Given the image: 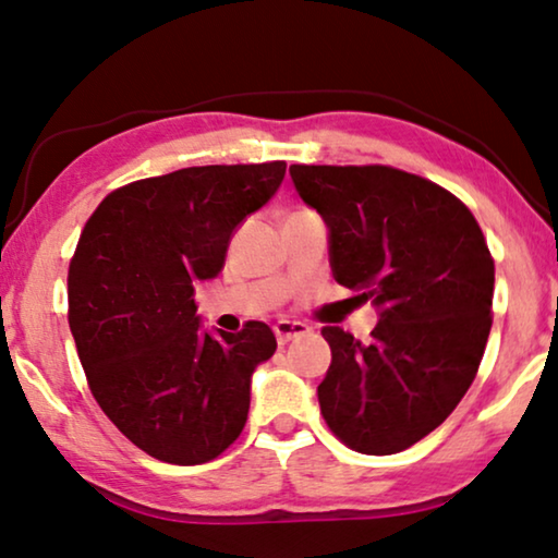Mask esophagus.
<instances>
[{
    "mask_svg": "<svg viewBox=\"0 0 558 558\" xmlns=\"http://www.w3.org/2000/svg\"><path fill=\"white\" fill-rule=\"evenodd\" d=\"M310 332H312V327H306L304 322L281 319V322H277V325H274V335H277V342L279 344H287V342H292V339L304 337V335H310Z\"/></svg>",
    "mask_w": 558,
    "mask_h": 558,
    "instance_id": "obj_1",
    "label": "esophagus"
}]
</instances>
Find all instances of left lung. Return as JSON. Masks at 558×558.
Wrapping results in <instances>:
<instances>
[{
    "instance_id": "obj_1",
    "label": "left lung",
    "mask_w": 558,
    "mask_h": 558,
    "mask_svg": "<svg viewBox=\"0 0 558 558\" xmlns=\"http://www.w3.org/2000/svg\"><path fill=\"white\" fill-rule=\"evenodd\" d=\"M289 175L327 226L335 281L379 319L367 344L322 329L332 350L322 415L357 453H400L453 413L478 373L494 304L486 239L453 193L398 168L292 166Z\"/></svg>"
}]
</instances>
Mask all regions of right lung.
I'll return each instance as SVG.
<instances>
[{
  "label": "right lung",
  "instance_id": "1",
  "mask_svg": "<svg viewBox=\"0 0 558 558\" xmlns=\"http://www.w3.org/2000/svg\"><path fill=\"white\" fill-rule=\"evenodd\" d=\"M287 163L198 166L112 191L68 274L70 332L120 433L175 465L221 456L244 430L254 369L277 350L264 322L204 329L196 284L223 269L233 231L279 191Z\"/></svg>",
  "mask_w": 558,
  "mask_h": 558
}]
</instances>
